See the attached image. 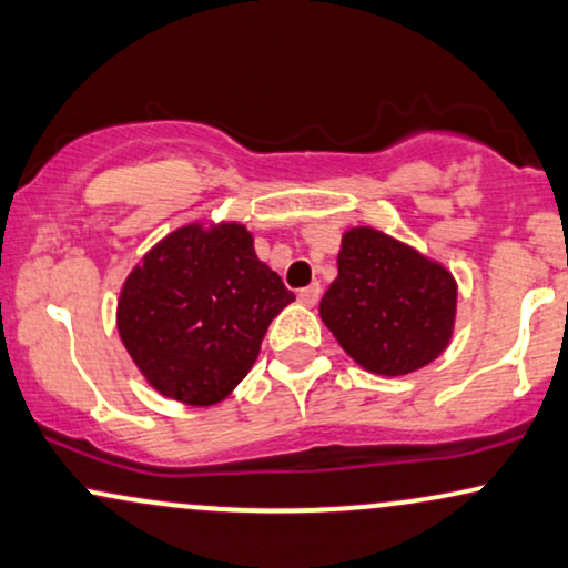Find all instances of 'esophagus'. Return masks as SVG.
<instances>
[{
  "label": "esophagus",
  "mask_w": 568,
  "mask_h": 568,
  "mask_svg": "<svg viewBox=\"0 0 568 568\" xmlns=\"http://www.w3.org/2000/svg\"><path fill=\"white\" fill-rule=\"evenodd\" d=\"M318 297H322V286L318 284H311V286H305V290L297 292V300L303 305H308V308H313V305L318 303Z\"/></svg>",
  "instance_id": "1"
}]
</instances>
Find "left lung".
<instances>
[{
	"label": "left lung",
	"instance_id": "obj_1",
	"mask_svg": "<svg viewBox=\"0 0 568 568\" xmlns=\"http://www.w3.org/2000/svg\"><path fill=\"white\" fill-rule=\"evenodd\" d=\"M318 313L362 369L402 377L449 348L457 278L402 239L372 225H353L339 239L337 278Z\"/></svg>",
	"mask_w": 568,
	"mask_h": 568
}]
</instances>
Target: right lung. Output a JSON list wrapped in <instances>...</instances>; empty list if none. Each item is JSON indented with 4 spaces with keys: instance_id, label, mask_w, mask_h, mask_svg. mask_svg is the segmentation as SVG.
<instances>
[{
    "instance_id": "obj_1",
    "label": "right lung",
    "mask_w": 568,
    "mask_h": 568,
    "mask_svg": "<svg viewBox=\"0 0 568 568\" xmlns=\"http://www.w3.org/2000/svg\"><path fill=\"white\" fill-rule=\"evenodd\" d=\"M292 300L244 223L193 220L159 239L124 278L116 329L153 390L212 406L246 377Z\"/></svg>"
}]
</instances>
